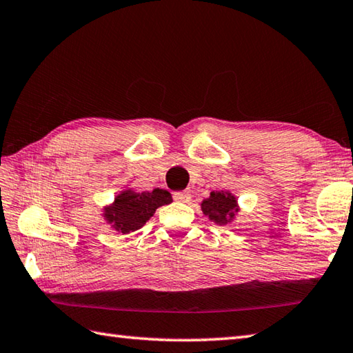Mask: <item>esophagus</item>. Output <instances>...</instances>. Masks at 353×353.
<instances>
[{
  "instance_id": "1",
  "label": "esophagus",
  "mask_w": 353,
  "mask_h": 353,
  "mask_svg": "<svg viewBox=\"0 0 353 353\" xmlns=\"http://www.w3.org/2000/svg\"><path fill=\"white\" fill-rule=\"evenodd\" d=\"M192 195L189 192H175L174 194V199L175 201H181V203H189Z\"/></svg>"
}]
</instances>
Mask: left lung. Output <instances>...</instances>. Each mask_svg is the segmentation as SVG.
Instances as JSON below:
<instances>
[{
    "instance_id": "8db88e82",
    "label": "left lung",
    "mask_w": 353,
    "mask_h": 353,
    "mask_svg": "<svg viewBox=\"0 0 353 353\" xmlns=\"http://www.w3.org/2000/svg\"><path fill=\"white\" fill-rule=\"evenodd\" d=\"M201 210L212 221L224 225L230 223L235 216V212H238L236 199L228 192H212L210 196L201 203Z\"/></svg>"
}]
</instances>
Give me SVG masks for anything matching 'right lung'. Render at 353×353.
<instances>
[{"mask_svg":"<svg viewBox=\"0 0 353 353\" xmlns=\"http://www.w3.org/2000/svg\"><path fill=\"white\" fill-rule=\"evenodd\" d=\"M172 195L168 190L154 189L152 192L137 194L134 190H124L115 198V203L105 209V219L115 230L121 234L143 228L150 216H154L159 205L170 204Z\"/></svg>","mask_w":353,"mask_h":353,"instance_id":"add662e5","label":"right lung"}]
</instances>
